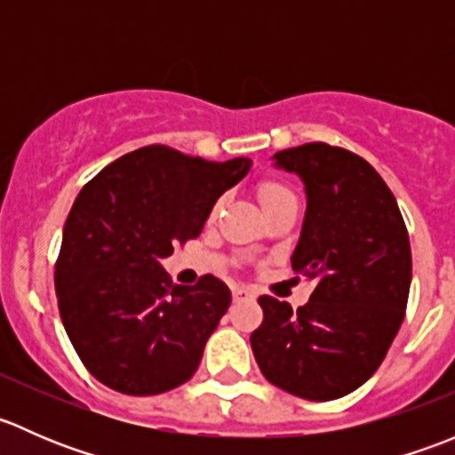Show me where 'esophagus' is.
<instances>
[{
    "label": "esophagus",
    "instance_id": "esophagus-1",
    "mask_svg": "<svg viewBox=\"0 0 455 455\" xmlns=\"http://www.w3.org/2000/svg\"><path fill=\"white\" fill-rule=\"evenodd\" d=\"M251 297H253V292H251L249 288H244V286H235V288H233V299H235V301L251 299Z\"/></svg>",
    "mask_w": 455,
    "mask_h": 455
}]
</instances>
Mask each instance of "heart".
Here are the masks:
<instances>
[{"instance_id":"1","label":"heart","mask_w":455,"mask_h":455,"mask_svg":"<svg viewBox=\"0 0 455 455\" xmlns=\"http://www.w3.org/2000/svg\"><path fill=\"white\" fill-rule=\"evenodd\" d=\"M288 196H292L291 191H288V187H283L282 182H275V180H264L257 185V200H259L261 209H268V206H273L275 202L288 198ZM222 209V200H218L213 204V209H211L209 218L213 220L215 215H218V211Z\"/></svg>"}]
</instances>
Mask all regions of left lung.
I'll list each match as a JSON object with an SVG mask.
<instances>
[{
  "mask_svg": "<svg viewBox=\"0 0 455 455\" xmlns=\"http://www.w3.org/2000/svg\"><path fill=\"white\" fill-rule=\"evenodd\" d=\"M273 160L304 182L308 202L291 261L315 291L297 310L259 297L264 321L251 347L261 374L283 392L334 401L379 370L401 328L410 235L394 194L361 156L308 142Z\"/></svg>",
  "mask_w": 455,
  "mask_h": 455,
  "instance_id": "8db88e82",
  "label": "left lung"
}]
</instances>
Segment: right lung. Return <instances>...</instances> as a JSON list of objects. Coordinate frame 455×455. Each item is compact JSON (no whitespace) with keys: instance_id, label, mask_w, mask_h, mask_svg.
<instances>
[{"instance_id":"right-lung-1","label":"right lung","mask_w":455,"mask_h":455,"mask_svg":"<svg viewBox=\"0 0 455 455\" xmlns=\"http://www.w3.org/2000/svg\"><path fill=\"white\" fill-rule=\"evenodd\" d=\"M251 164L149 145L114 160L76 196L54 291L76 355L100 383L151 396L198 370L231 291L213 275L176 286L160 261L176 242L200 235L215 202Z\"/></svg>"}]
</instances>
